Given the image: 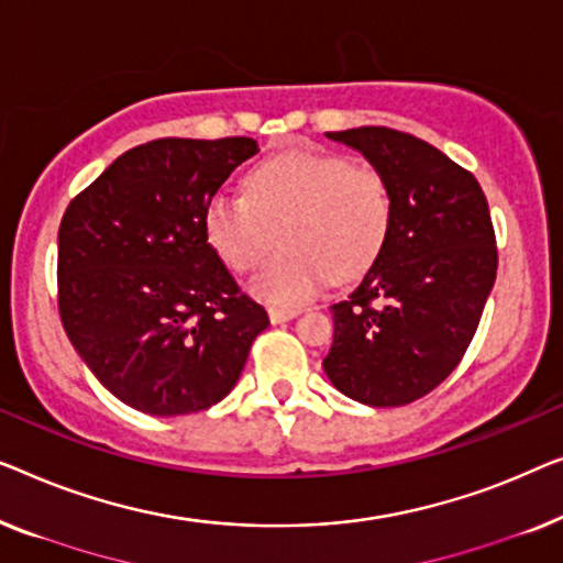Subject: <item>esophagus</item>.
Segmentation results:
<instances>
[{
    "instance_id": "esophagus-1",
    "label": "esophagus",
    "mask_w": 563,
    "mask_h": 563,
    "mask_svg": "<svg viewBox=\"0 0 563 563\" xmlns=\"http://www.w3.org/2000/svg\"><path fill=\"white\" fill-rule=\"evenodd\" d=\"M298 313H300L298 308H283V306H271V308H267V316H271L273 323L290 321V319H296Z\"/></svg>"
}]
</instances>
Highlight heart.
Returning a JSON list of instances; mask_svg holds the SVG:
<instances>
[{"label":"heart","instance_id":"obj_1","mask_svg":"<svg viewBox=\"0 0 563 563\" xmlns=\"http://www.w3.org/2000/svg\"><path fill=\"white\" fill-rule=\"evenodd\" d=\"M393 227L390 186L372 163L292 147L247 176V196L219 191L203 209L213 252L236 273L263 263L250 288L275 306L311 300L331 280H354L383 255Z\"/></svg>","mask_w":563,"mask_h":563}]
</instances>
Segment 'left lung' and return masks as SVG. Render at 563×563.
Masks as SVG:
<instances>
[{"instance_id": "left-lung-1", "label": "left lung", "mask_w": 563, "mask_h": 563, "mask_svg": "<svg viewBox=\"0 0 563 563\" xmlns=\"http://www.w3.org/2000/svg\"><path fill=\"white\" fill-rule=\"evenodd\" d=\"M367 157L390 186L383 255L334 313L323 369L372 408L408 406L462 362L495 285L497 247L477 178L426 140L357 126L327 132Z\"/></svg>"}]
</instances>
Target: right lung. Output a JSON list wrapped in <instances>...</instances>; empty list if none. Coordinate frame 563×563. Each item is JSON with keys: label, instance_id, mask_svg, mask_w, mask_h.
I'll return each mask as SVG.
<instances>
[{"label": "right lung", "instance_id": "add662e5", "mask_svg": "<svg viewBox=\"0 0 563 563\" xmlns=\"http://www.w3.org/2000/svg\"><path fill=\"white\" fill-rule=\"evenodd\" d=\"M255 153L252 137L145 142L63 213V329L99 383L134 410L217 406L271 327L203 232L206 203Z\"/></svg>", "mask_w": 563, "mask_h": 563}]
</instances>
